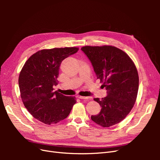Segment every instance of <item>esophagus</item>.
<instances>
[{"instance_id":"esophagus-1","label":"esophagus","mask_w":160,"mask_h":160,"mask_svg":"<svg viewBox=\"0 0 160 160\" xmlns=\"http://www.w3.org/2000/svg\"><path fill=\"white\" fill-rule=\"evenodd\" d=\"M79 98L81 99H89L91 98L90 97H85V96H79Z\"/></svg>"}]
</instances>
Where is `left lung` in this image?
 Masks as SVG:
<instances>
[{"instance_id":"left-lung-1","label":"left lung","mask_w":160,"mask_h":160,"mask_svg":"<svg viewBox=\"0 0 160 160\" xmlns=\"http://www.w3.org/2000/svg\"><path fill=\"white\" fill-rule=\"evenodd\" d=\"M81 50L107 90L105 98L94 99L101 109L91 118L102 127L112 126L125 118L136 101L139 88L136 67L128 54L115 47L85 46Z\"/></svg>"}]
</instances>
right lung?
Masks as SVG:
<instances>
[{
  "label": "right lung",
  "mask_w": 160,
  "mask_h": 160,
  "mask_svg": "<svg viewBox=\"0 0 160 160\" xmlns=\"http://www.w3.org/2000/svg\"><path fill=\"white\" fill-rule=\"evenodd\" d=\"M77 47L42 49L31 55L22 68L18 86L24 105L32 117L47 125L57 123L67 118L76 103L75 97L65 96L53 86L61 62L75 54Z\"/></svg>",
  "instance_id": "add662e5"
}]
</instances>
